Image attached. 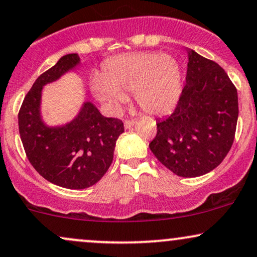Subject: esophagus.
I'll return each mask as SVG.
<instances>
[{"label": "esophagus", "mask_w": 257, "mask_h": 257, "mask_svg": "<svg viewBox=\"0 0 257 257\" xmlns=\"http://www.w3.org/2000/svg\"><path fill=\"white\" fill-rule=\"evenodd\" d=\"M134 120H133V119H125L124 120V128L125 129H131L132 128V126L133 125H134Z\"/></svg>", "instance_id": "1"}]
</instances>
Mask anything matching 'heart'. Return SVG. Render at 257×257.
<instances>
[{"label": "heart", "mask_w": 257, "mask_h": 257, "mask_svg": "<svg viewBox=\"0 0 257 257\" xmlns=\"http://www.w3.org/2000/svg\"><path fill=\"white\" fill-rule=\"evenodd\" d=\"M92 91L99 101L116 111L134 92L135 100L145 112L168 113L182 93V73L171 55L131 52L105 62L101 78L92 80Z\"/></svg>", "instance_id": "1"}]
</instances>
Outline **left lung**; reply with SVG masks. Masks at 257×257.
I'll use <instances>...</instances> for the list:
<instances>
[{
  "mask_svg": "<svg viewBox=\"0 0 257 257\" xmlns=\"http://www.w3.org/2000/svg\"><path fill=\"white\" fill-rule=\"evenodd\" d=\"M185 86L169 117L157 122L150 148L181 177L212 171L231 150L238 119L237 89L214 61L188 52Z\"/></svg>",
  "mask_w": 257,
  "mask_h": 257,
  "instance_id": "8db88e82",
  "label": "left lung"
}]
</instances>
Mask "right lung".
Wrapping results in <instances>:
<instances>
[{
  "label": "right lung",
  "instance_id": "right-lung-1",
  "mask_svg": "<svg viewBox=\"0 0 257 257\" xmlns=\"http://www.w3.org/2000/svg\"><path fill=\"white\" fill-rule=\"evenodd\" d=\"M80 63L78 54L61 57L38 76L19 111V133L27 159L46 181L68 189H85L109 170L117 139L123 132L118 118L104 117L91 101L72 122L48 126L40 117L43 86L56 81Z\"/></svg>",
  "mask_w": 257,
  "mask_h": 257
}]
</instances>
